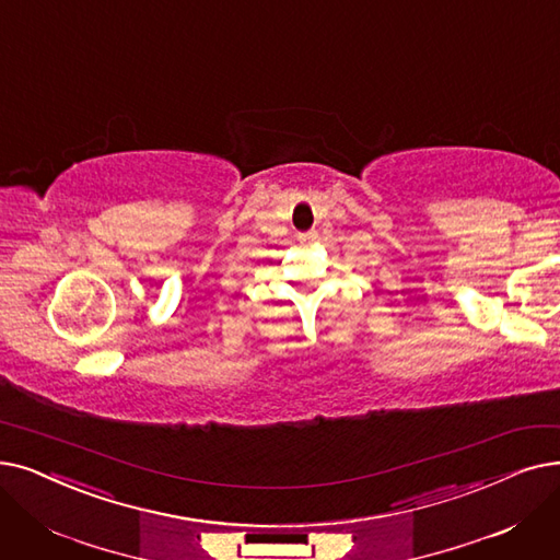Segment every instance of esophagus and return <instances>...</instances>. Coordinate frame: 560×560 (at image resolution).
Returning a JSON list of instances; mask_svg holds the SVG:
<instances>
[{"mask_svg":"<svg viewBox=\"0 0 560 560\" xmlns=\"http://www.w3.org/2000/svg\"><path fill=\"white\" fill-rule=\"evenodd\" d=\"M315 240H318V233H315V231H308V233H302V235H300L302 245H313Z\"/></svg>","mask_w":560,"mask_h":560,"instance_id":"esophagus-1","label":"esophagus"}]
</instances>
